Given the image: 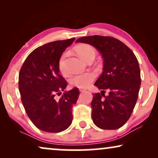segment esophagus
<instances>
[{
	"label": "esophagus",
	"instance_id": "obj_1",
	"mask_svg": "<svg viewBox=\"0 0 158 158\" xmlns=\"http://www.w3.org/2000/svg\"><path fill=\"white\" fill-rule=\"evenodd\" d=\"M79 90L81 92H83V91H84V90H85V89H83V88H79Z\"/></svg>",
	"mask_w": 158,
	"mask_h": 158
}]
</instances>
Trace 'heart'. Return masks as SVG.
<instances>
[{"label": "heart", "instance_id": "b5f03b06", "mask_svg": "<svg viewBox=\"0 0 158 158\" xmlns=\"http://www.w3.org/2000/svg\"><path fill=\"white\" fill-rule=\"evenodd\" d=\"M75 51L86 62L91 58H94L96 56V49L91 45L88 44L79 45L75 48ZM67 56H68V53L64 52L60 57L59 62H58V68H59L60 72L65 76L69 75L65 62ZM95 77H96V75L94 73L86 72L80 73V74L73 75L70 80V83L71 85L76 86L77 88H83L89 85V84L94 81Z\"/></svg>", "mask_w": 158, "mask_h": 158}]
</instances>
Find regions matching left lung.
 <instances>
[{
    "label": "left lung",
    "mask_w": 158,
    "mask_h": 158,
    "mask_svg": "<svg viewBox=\"0 0 158 158\" xmlns=\"http://www.w3.org/2000/svg\"><path fill=\"white\" fill-rule=\"evenodd\" d=\"M76 42L96 47L103 59V71L94 84L101 91L93 94L90 103L94 123L102 129L120 128L130 118L139 94L141 77L137 57L111 36H83Z\"/></svg>",
    "instance_id": "obj_1"
}]
</instances>
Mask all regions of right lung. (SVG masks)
<instances>
[{
  "instance_id": "1",
  "label": "right lung",
  "mask_w": 158,
  "mask_h": 158,
  "mask_svg": "<svg viewBox=\"0 0 158 158\" xmlns=\"http://www.w3.org/2000/svg\"><path fill=\"white\" fill-rule=\"evenodd\" d=\"M74 40H58L37 47L27 57L19 72V88L25 111L32 123L47 132H60L72 123L78 88L64 92L60 99L56 96L68 85L59 73L58 62Z\"/></svg>"
}]
</instances>
